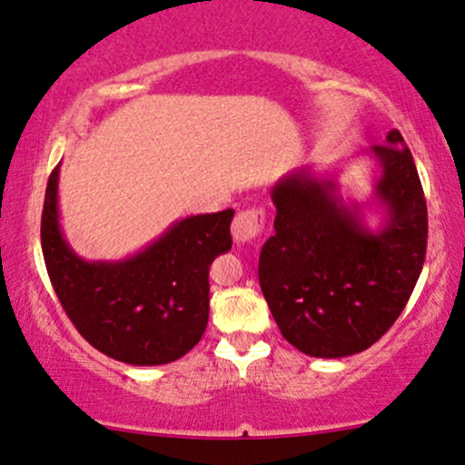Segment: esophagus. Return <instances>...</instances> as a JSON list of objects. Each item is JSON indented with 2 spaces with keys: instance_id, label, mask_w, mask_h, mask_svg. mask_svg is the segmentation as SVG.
<instances>
[{
  "instance_id": "1",
  "label": "esophagus",
  "mask_w": 465,
  "mask_h": 465,
  "mask_svg": "<svg viewBox=\"0 0 465 465\" xmlns=\"http://www.w3.org/2000/svg\"><path fill=\"white\" fill-rule=\"evenodd\" d=\"M265 228V215L259 208H248V211L237 213L232 222V237L237 243H250L261 237Z\"/></svg>"
}]
</instances>
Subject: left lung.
<instances>
[{"label":"left lung","mask_w":465,"mask_h":465,"mask_svg":"<svg viewBox=\"0 0 465 465\" xmlns=\"http://www.w3.org/2000/svg\"><path fill=\"white\" fill-rule=\"evenodd\" d=\"M380 175L378 231L362 206H347L336 175L310 166L272 186L274 234L259 254V283L290 345L314 358L364 351L389 331L411 299L429 239V213L413 155L398 129L367 151Z\"/></svg>","instance_id":"8db88e82"}]
</instances>
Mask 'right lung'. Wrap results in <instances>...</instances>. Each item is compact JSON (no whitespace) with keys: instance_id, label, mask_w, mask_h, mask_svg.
<instances>
[{"instance_id":"right-lung-1","label":"right lung","mask_w":465,"mask_h":465,"mask_svg":"<svg viewBox=\"0 0 465 465\" xmlns=\"http://www.w3.org/2000/svg\"><path fill=\"white\" fill-rule=\"evenodd\" d=\"M59 169L45 189L41 248L78 333L105 356L138 367L189 353L208 325V268L232 246V208L180 219L123 261H85L61 232Z\"/></svg>"}]
</instances>
